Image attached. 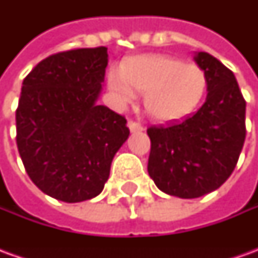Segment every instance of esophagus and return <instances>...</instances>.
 Returning <instances> with one entry per match:
<instances>
[{
    "label": "esophagus",
    "mask_w": 258,
    "mask_h": 258,
    "mask_svg": "<svg viewBox=\"0 0 258 258\" xmlns=\"http://www.w3.org/2000/svg\"><path fill=\"white\" fill-rule=\"evenodd\" d=\"M128 127L131 130V133H140V131L144 130V125L140 121H135V120H130Z\"/></svg>",
    "instance_id": "obj_1"
}]
</instances>
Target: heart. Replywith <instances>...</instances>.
Masks as SVG:
<instances>
[{
	"label": "heart",
	"instance_id": "1",
	"mask_svg": "<svg viewBox=\"0 0 258 258\" xmlns=\"http://www.w3.org/2000/svg\"><path fill=\"white\" fill-rule=\"evenodd\" d=\"M209 79L199 64L168 55H141L107 73V88L118 103L144 92L146 113L159 121L179 120L194 113L207 92Z\"/></svg>",
	"mask_w": 258,
	"mask_h": 258
}]
</instances>
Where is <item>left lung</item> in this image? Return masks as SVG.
<instances>
[{"instance_id": "left-lung-1", "label": "left lung", "mask_w": 258, "mask_h": 258, "mask_svg": "<svg viewBox=\"0 0 258 258\" xmlns=\"http://www.w3.org/2000/svg\"><path fill=\"white\" fill-rule=\"evenodd\" d=\"M209 79L199 110L151 125L148 173L164 194L194 199L220 188L236 167L246 138V101L233 73L207 52L195 56Z\"/></svg>"}]
</instances>
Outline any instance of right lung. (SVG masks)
I'll return each instance as SVG.
<instances>
[{
  "instance_id": "obj_1",
  "label": "right lung",
  "mask_w": 258,
  "mask_h": 258,
  "mask_svg": "<svg viewBox=\"0 0 258 258\" xmlns=\"http://www.w3.org/2000/svg\"><path fill=\"white\" fill-rule=\"evenodd\" d=\"M107 48H77L48 56L26 76L16 109V144L37 188L77 203L101 194L127 120L96 103Z\"/></svg>"
}]
</instances>
